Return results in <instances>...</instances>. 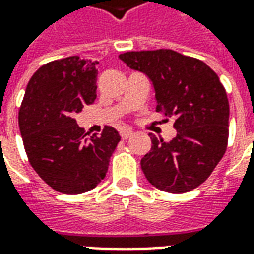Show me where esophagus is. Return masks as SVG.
<instances>
[{"label": "esophagus", "instance_id": "34e87169", "mask_svg": "<svg viewBox=\"0 0 254 254\" xmlns=\"http://www.w3.org/2000/svg\"><path fill=\"white\" fill-rule=\"evenodd\" d=\"M132 134H133L132 129H124V130L121 132V137L124 138V140H127V138L130 137Z\"/></svg>", "mask_w": 254, "mask_h": 254}]
</instances>
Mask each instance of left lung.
<instances>
[{
    "instance_id": "obj_1",
    "label": "left lung",
    "mask_w": 254,
    "mask_h": 254,
    "mask_svg": "<svg viewBox=\"0 0 254 254\" xmlns=\"http://www.w3.org/2000/svg\"><path fill=\"white\" fill-rule=\"evenodd\" d=\"M120 60L152 83L156 111L176 117L177 136L155 137L141 159L151 185L185 193L201 185L223 158L229 140V99L216 73L207 64L169 49L127 52Z\"/></svg>"
}]
</instances>
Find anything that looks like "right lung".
Returning <instances> with one entry per match:
<instances>
[{
	"label": "right lung",
	"mask_w": 254,
	"mask_h": 254,
	"mask_svg": "<svg viewBox=\"0 0 254 254\" xmlns=\"http://www.w3.org/2000/svg\"><path fill=\"white\" fill-rule=\"evenodd\" d=\"M98 64L72 56L43 65L28 81L20 107L19 127L30 165L49 187L65 194L94 189L121 140L111 127L87 137L73 118L96 99Z\"/></svg>",
	"instance_id": "right-lung-1"
}]
</instances>
